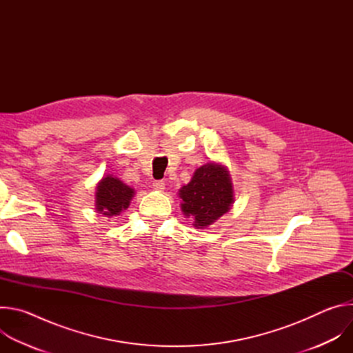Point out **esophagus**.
Instances as JSON below:
<instances>
[{"label":"esophagus","mask_w":353,"mask_h":353,"mask_svg":"<svg viewBox=\"0 0 353 353\" xmlns=\"http://www.w3.org/2000/svg\"><path fill=\"white\" fill-rule=\"evenodd\" d=\"M152 185H154V188L155 190H158V191H163L165 190V181L163 180H155L154 183H152Z\"/></svg>","instance_id":"obj_1"}]
</instances>
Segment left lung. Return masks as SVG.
Returning <instances> with one entry per match:
<instances>
[{
	"instance_id": "left-lung-1",
	"label": "left lung",
	"mask_w": 353,
	"mask_h": 353,
	"mask_svg": "<svg viewBox=\"0 0 353 353\" xmlns=\"http://www.w3.org/2000/svg\"><path fill=\"white\" fill-rule=\"evenodd\" d=\"M181 210L194 221L198 229L212 225L230 210L233 188L228 170L215 163H207L195 170L191 181L180 190Z\"/></svg>"
}]
</instances>
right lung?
Returning a JSON list of instances; mask_svg holds the SVG:
<instances>
[{"mask_svg":"<svg viewBox=\"0 0 353 353\" xmlns=\"http://www.w3.org/2000/svg\"><path fill=\"white\" fill-rule=\"evenodd\" d=\"M134 196V190L119 179L108 176L102 179L96 191V210L108 218L119 216Z\"/></svg>","mask_w":353,"mask_h":353,"instance_id":"obj_1","label":"right lung"}]
</instances>
